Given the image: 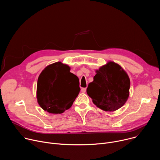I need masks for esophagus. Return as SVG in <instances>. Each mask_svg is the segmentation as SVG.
Masks as SVG:
<instances>
[{
	"label": "esophagus",
	"instance_id": "obj_1",
	"mask_svg": "<svg viewBox=\"0 0 160 160\" xmlns=\"http://www.w3.org/2000/svg\"><path fill=\"white\" fill-rule=\"evenodd\" d=\"M86 90H87V88H82L81 89V92H83V93H85V92H86Z\"/></svg>",
	"mask_w": 160,
	"mask_h": 160
}]
</instances>
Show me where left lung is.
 <instances>
[{"label":"left lung","mask_w":160,"mask_h":160,"mask_svg":"<svg viewBox=\"0 0 160 160\" xmlns=\"http://www.w3.org/2000/svg\"><path fill=\"white\" fill-rule=\"evenodd\" d=\"M96 73L87 89L93 103L105 111H115L122 108L129 97L130 81L127 72L120 65L110 61Z\"/></svg>","instance_id":"1"}]
</instances>
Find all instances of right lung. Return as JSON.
Listing matches in <instances>:
<instances>
[{
	"label": "right lung",
	"instance_id": "obj_1",
	"mask_svg": "<svg viewBox=\"0 0 160 160\" xmlns=\"http://www.w3.org/2000/svg\"><path fill=\"white\" fill-rule=\"evenodd\" d=\"M78 78L70 72V67L56 62L45 67L40 74L37 86V99L45 111L61 114L70 108L80 88Z\"/></svg>",
	"mask_w": 160,
	"mask_h": 160
}]
</instances>
